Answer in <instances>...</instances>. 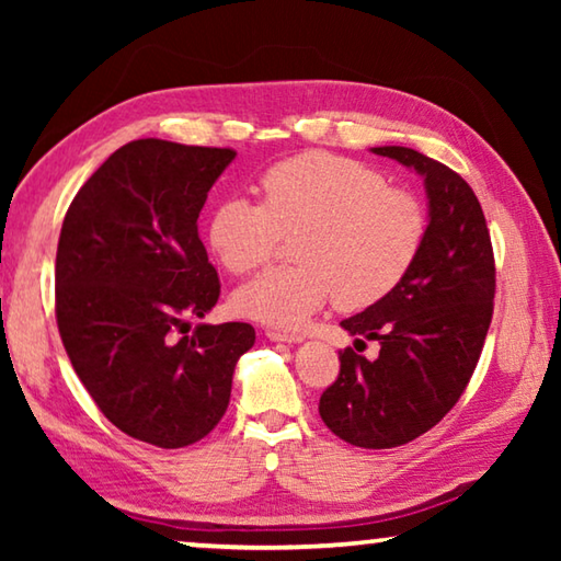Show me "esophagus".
Here are the masks:
<instances>
[{
	"instance_id": "obj_1",
	"label": "esophagus",
	"mask_w": 561,
	"mask_h": 561,
	"mask_svg": "<svg viewBox=\"0 0 561 561\" xmlns=\"http://www.w3.org/2000/svg\"><path fill=\"white\" fill-rule=\"evenodd\" d=\"M264 336L270 341H282V344H299L301 336L297 334H287V331H277V329H267L264 331Z\"/></svg>"
}]
</instances>
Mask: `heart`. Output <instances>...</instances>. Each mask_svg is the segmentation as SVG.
<instances>
[{"label": "heart", "mask_w": 561, "mask_h": 561, "mask_svg": "<svg viewBox=\"0 0 561 561\" xmlns=\"http://www.w3.org/2000/svg\"><path fill=\"white\" fill-rule=\"evenodd\" d=\"M262 203H220L207 220V242L232 274L270 262L282 237H294V267L260 274L234 291L237 314L277 329H299L336 299L366 309L388 297L425 240V210L403 187L358 160L307 150L267 168Z\"/></svg>", "instance_id": "obj_1"}]
</instances>
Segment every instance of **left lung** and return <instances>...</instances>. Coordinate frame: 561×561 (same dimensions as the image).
I'll list each match as a JSON object with an SVG mask.
<instances>
[{
	"label": "left lung",
	"instance_id": "1",
	"mask_svg": "<svg viewBox=\"0 0 561 561\" xmlns=\"http://www.w3.org/2000/svg\"><path fill=\"white\" fill-rule=\"evenodd\" d=\"M371 150L423 178L428 227L403 282L341 321L356 348L378 341L381 351L374 360L341 351L319 415L341 440L381 450L415 440L458 403L492 321L495 257L478 197L455 170L413 148Z\"/></svg>",
	"mask_w": 561,
	"mask_h": 561
}]
</instances>
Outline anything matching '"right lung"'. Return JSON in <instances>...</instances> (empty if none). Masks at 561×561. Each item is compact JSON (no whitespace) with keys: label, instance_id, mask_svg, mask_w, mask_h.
Wrapping results in <instances>:
<instances>
[{"label":"right lung","instance_id":"obj_1","mask_svg":"<svg viewBox=\"0 0 561 561\" xmlns=\"http://www.w3.org/2000/svg\"><path fill=\"white\" fill-rule=\"evenodd\" d=\"M232 148L133 140L76 193L56 250V324L101 413L130 438L185 448L227 411L234 366L254 344L242 321L197 324L220 279L197 234ZM185 333V331H184Z\"/></svg>","mask_w":561,"mask_h":561}]
</instances>
